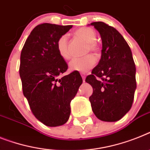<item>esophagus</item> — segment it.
Segmentation results:
<instances>
[{"mask_svg":"<svg viewBox=\"0 0 150 150\" xmlns=\"http://www.w3.org/2000/svg\"><path fill=\"white\" fill-rule=\"evenodd\" d=\"M81 77H82L83 82H85V76H86V74H85V73H81Z\"/></svg>","mask_w":150,"mask_h":150,"instance_id":"34e87169","label":"esophagus"}]
</instances>
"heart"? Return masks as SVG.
Returning a JSON list of instances; mask_svg holds the SVG:
<instances>
[{"mask_svg": "<svg viewBox=\"0 0 150 150\" xmlns=\"http://www.w3.org/2000/svg\"><path fill=\"white\" fill-rule=\"evenodd\" d=\"M75 35L77 37L87 42L85 49V54L89 52L92 53L94 56H98L100 52V47L96 42L97 34L94 30L89 27H81L75 31ZM56 49L58 53L63 59L69 60L71 59V55L69 50V39L67 35H62L59 36L56 42ZM96 63V60L91 55L81 59H75L71 60L69 63V69L71 71H79V72L85 73L92 69Z\"/></svg>", "mask_w": 150, "mask_h": 150, "instance_id": "heart-1", "label": "heart"}]
</instances>
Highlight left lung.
<instances>
[{
	"label": "left lung",
	"mask_w": 150,
	"mask_h": 150,
	"mask_svg": "<svg viewBox=\"0 0 150 150\" xmlns=\"http://www.w3.org/2000/svg\"><path fill=\"white\" fill-rule=\"evenodd\" d=\"M102 40L101 58L85 81L93 88L91 108L102 121L121 119L131 108L137 88L136 66L127 42L117 30L103 22L91 23Z\"/></svg>",
	"instance_id": "1"
}]
</instances>
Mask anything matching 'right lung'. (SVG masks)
I'll list each match as a JSON object with an SVG mask.
<instances>
[{
  "mask_svg": "<svg viewBox=\"0 0 150 150\" xmlns=\"http://www.w3.org/2000/svg\"><path fill=\"white\" fill-rule=\"evenodd\" d=\"M71 25L42 23L31 31L21 54L19 72L23 95L37 120L57 127L69 120L70 103L82 83L79 71L60 78L68 65L59 55L56 42Z\"/></svg>",
  "mask_w": 150,
  "mask_h": 150,
  "instance_id": "right-lung-1",
  "label": "right lung"
}]
</instances>
